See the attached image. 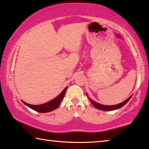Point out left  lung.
Masks as SVG:
<instances>
[{
    "label": "left lung",
    "instance_id": "8db88e82",
    "mask_svg": "<svg viewBox=\"0 0 149 149\" xmlns=\"http://www.w3.org/2000/svg\"><path fill=\"white\" fill-rule=\"evenodd\" d=\"M132 97V96H130L128 99H126L125 101H124L123 102H122L120 104H116V105H113V106H106V105H102V104H98L94 102V100H92V99H90V97H88L89 100H90V102L92 103V104L94 107H96L97 109L100 110H104V111H111V110H117L118 108H120L121 107H123L125 104L128 102V101L130 100V98Z\"/></svg>",
    "mask_w": 149,
    "mask_h": 149
}]
</instances>
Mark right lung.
Returning a JSON list of instances; mask_svg holds the SVG:
<instances>
[{
    "instance_id": "obj_1",
    "label": "right lung",
    "mask_w": 149,
    "mask_h": 149,
    "mask_svg": "<svg viewBox=\"0 0 149 149\" xmlns=\"http://www.w3.org/2000/svg\"><path fill=\"white\" fill-rule=\"evenodd\" d=\"M68 87H66L64 90L61 92V94L59 95L58 96H57L55 98L53 99L52 100H51L49 102H47L43 104H39V105H33V104H29L23 102V104H25L26 106H27L28 107H29L31 109L34 110L37 112H41V113H45V112H49L51 111L54 110L56 109L57 108H58L59 104H61L62 100H63L64 95H65L66 92V90H67Z\"/></svg>"
}]
</instances>
